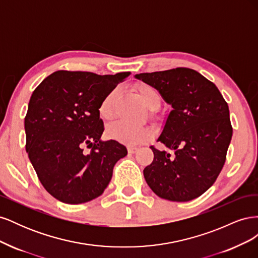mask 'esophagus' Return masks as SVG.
<instances>
[{"label": "esophagus", "mask_w": 258, "mask_h": 258, "mask_svg": "<svg viewBox=\"0 0 258 258\" xmlns=\"http://www.w3.org/2000/svg\"><path fill=\"white\" fill-rule=\"evenodd\" d=\"M138 150H139L138 146H135V145H129V146H128V152H129L130 154L136 153Z\"/></svg>", "instance_id": "esophagus-1"}]
</instances>
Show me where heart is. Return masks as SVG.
<instances>
[{
  "label": "heart",
  "mask_w": 258,
  "mask_h": 258,
  "mask_svg": "<svg viewBox=\"0 0 258 258\" xmlns=\"http://www.w3.org/2000/svg\"><path fill=\"white\" fill-rule=\"evenodd\" d=\"M140 99L151 110H156L160 105L161 97L159 91L154 86L141 84L137 87ZM117 96V89H113L101 101L99 105V114L101 118L110 119L113 115V103ZM107 136L118 142L126 144H139L143 142L150 136L151 131L145 127L131 126L126 122L116 121L111 123L106 129Z\"/></svg>",
  "instance_id": "b5f03b06"
}]
</instances>
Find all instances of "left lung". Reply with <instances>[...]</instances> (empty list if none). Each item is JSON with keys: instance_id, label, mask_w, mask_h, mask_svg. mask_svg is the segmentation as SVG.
<instances>
[{"instance_id": "8db88e82", "label": "left lung", "mask_w": 258, "mask_h": 258, "mask_svg": "<svg viewBox=\"0 0 258 258\" xmlns=\"http://www.w3.org/2000/svg\"><path fill=\"white\" fill-rule=\"evenodd\" d=\"M172 106L157 142L154 160L143 170L147 185L162 199L184 202L214 184L232 137L228 104L216 86L195 70L176 68L137 74Z\"/></svg>"}]
</instances>
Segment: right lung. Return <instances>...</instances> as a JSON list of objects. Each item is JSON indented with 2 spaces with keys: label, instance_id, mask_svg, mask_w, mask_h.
Instances as JSON below:
<instances>
[{
  "label": "right lung",
  "instance_id": "add662e5",
  "mask_svg": "<svg viewBox=\"0 0 258 258\" xmlns=\"http://www.w3.org/2000/svg\"><path fill=\"white\" fill-rule=\"evenodd\" d=\"M129 75L57 71L33 91L25 118L26 151L44 188L59 201L80 205L101 196L115 163L127 155L115 140H101L99 105Z\"/></svg>",
  "mask_w": 258,
  "mask_h": 258
}]
</instances>
